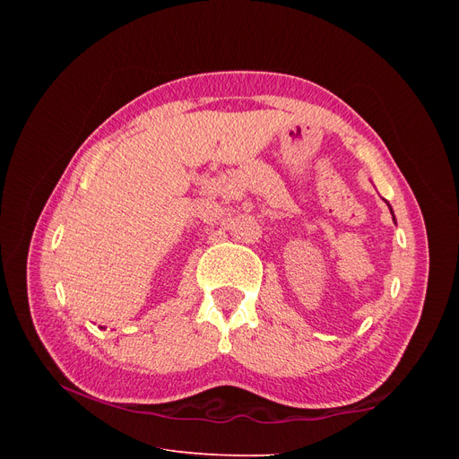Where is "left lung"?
<instances>
[{
  "mask_svg": "<svg viewBox=\"0 0 459 459\" xmlns=\"http://www.w3.org/2000/svg\"><path fill=\"white\" fill-rule=\"evenodd\" d=\"M391 212H393V211H391Z\"/></svg>",
  "mask_w": 459,
  "mask_h": 459,
  "instance_id": "8db88e82",
  "label": "left lung"
}]
</instances>
